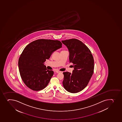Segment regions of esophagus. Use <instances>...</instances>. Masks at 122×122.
I'll return each mask as SVG.
<instances>
[{
  "mask_svg": "<svg viewBox=\"0 0 122 122\" xmlns=\"http://www.w3.org/2000/svg\"><path fill=\"white\" fill-rule=\"evenodd\" d=\"M56 73H60L61 72L60 71H56Z\"/></svg>",
  "mask_w": 122,
  "mask_h": 122,
  "instance_id": "34e87169",
  "label": "esophagus"
}]
</instances>
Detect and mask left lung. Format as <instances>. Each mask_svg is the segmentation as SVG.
Wrapping results in <instances>:
<instances>
[{
  "instance_id": "obj_1",
  "label": "left lung",
  "mask_w": 122,
  "mask_h": 122,
  "mask_svg": "<svg viewBox=\"0 0 122 122\" xmlns=\"http://www.w3.org/2000/svg\"><path fill=\"white\" fill-rule=\"evenodd\" d=\"M69 51V60L73 64L72 73L64 72L63 86L66 90L75 93L88 85L94 70V60L90 49L80 40L71 39L62 40Z\"/></svg>"
}]
</instances>
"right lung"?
Instances as JSON below:
<instances>
[{"label": "right lung", "instance_id": "right-lung-1", "mask_svg": "<svg viewBox=\"0 0 122 122\" xmlns=\"http://www.w3.org/2000/svg\"><path fill=\"white\" fill-rule=\"evenodd\" d=\"M62 47L58 40L39 39L25 47L18 60L19 72L25 85L34 91L44 89L54 74L44 65L54 51Z\"/></svg>", "mask_w": 122, "mask_h": 122}]
</instances>
